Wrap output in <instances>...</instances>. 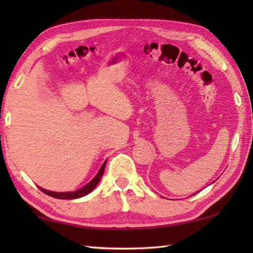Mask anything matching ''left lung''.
I'll return each instance as SVG.
<instances>
[{
    "label": "left lung",
    "mask_w": 253,
    "mask_h": 253,
    "mask_svg": "<svg viewBox=\"0 0 253 253\" xmlns=\"http://www.w3.org/2000/svg\"><path fill=\"white\" fill-rule=\"evenodd\" d=\"M196 193H198V192H196ZM196 193H194V194H196ZM194 194H193V195H194ZM191 196H192V195H191Z\"/></svg>",
    "instance_id": "left-lung-1"
}]
</instances>
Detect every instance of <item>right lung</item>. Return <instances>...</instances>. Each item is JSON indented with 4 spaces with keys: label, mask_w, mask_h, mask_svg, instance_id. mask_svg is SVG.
<instances>
[{
    "label": "right lung",
    "mask_w": 253,
    "mask_h": 253,
    "mask_svg": "<svg viewBox=\"0 0 253 253\" xmlns=\"http://www.w3.org/2000/svg\"><path fill=\"white\" fill-rule=\"evenodd\" d=\"M106 163H107V161H105L104 164L101 165V168H100L99 170H98V173L96 174V176L93 177L90 182H89L88 184H85L84 186H83L81 188H79V190H77L75 192H52V191L44 190V188H42V187H40V190L43 192V193L48 194L50 196H52V198H55V199L75 200V199L83 198V196L87 195L89 193H91V192L95 190L96 186L98 185V183L100 182V179L102 177V174H104V170H105Z\"/></svg>",
    "instance_id": "right-lung-1"
}]
</instances>
